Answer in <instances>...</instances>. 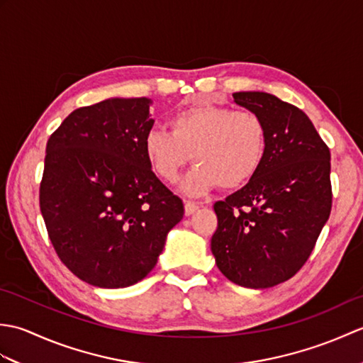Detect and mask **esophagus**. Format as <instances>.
<instances>
[{"mask_svg":"<svg viewBox=\"0 0 363 363\" xmlns=\"http://www.w3.org/2000/svg\"><path fill=\"white\" fill-rule=\"evenodd\" d=\"M184 209H186V215H191L199 209V206L194 201H186V203H184Z\"/></svg>","mask_w":363,"mask_h":363,"instance_id":"1","label":"esophagus"}]
</instances>
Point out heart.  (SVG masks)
Wrapping results in <instances>:
<instances>
[{"mask_svg":"<svg viewBox=\"0 0 363 363\" xmlns=\"http://www.w3.org/2000/svg\"><path fill=\"white\" fill-rule=\"evenodd\" d=\"M169 133L150 129L145 156L162 181L174 184L194 159L195 169L182 184L189 195L215 187L237 189L252 179L267 152V126L257 113L228 106L196 103L168 121Z\"/></svg>","mask_w":363,"mask_h":363,"instance_id":"b5f03b06","label":"heart"}]
</instances>
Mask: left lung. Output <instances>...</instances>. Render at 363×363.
<instances>
[{
    "mask_svg": "<svg viewBox=\"0 0 363 363\" xmlns=\"http://www.w3.org/2000/svg\"><path fill=\"white\" fill-rule=\"evenodd\" d=\"M234 101L267 126V152L245 187L213 204L211 248L229 281L268 289L295 276L312 254L333 207L330 152L307 115L265 91Z\"/></svg>",
    "mask_w": 363,
    "mask_h": 363,
    "instance_id": "8db88e82",
    "label": "left lung"
}]
</instances>
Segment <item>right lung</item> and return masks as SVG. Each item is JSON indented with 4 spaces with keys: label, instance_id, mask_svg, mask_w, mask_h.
Here are the masks:
<instances>
[{
    "label": "right lung",
    "instance_id": "obj_1",
    "mask_svg": "<svg viewBox=\"0 0 363 363\" xmlns=\"http://www.w3.org/2000/svg\"><path fill=\"white\" fill-rule=\"evenodd\" d=\"M148 98L79 107L46 143L38 190L54 251L81 281L129 287L157 264L184 204L154 174L143 138Z\"/></svg>",
    "mask_w": 363,
    "mask_h": 363
}]
</instances>
